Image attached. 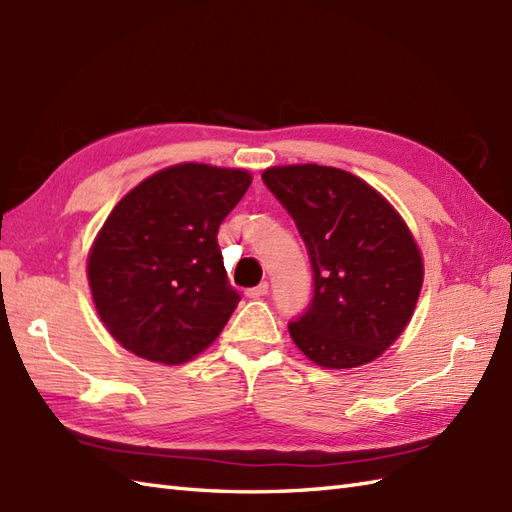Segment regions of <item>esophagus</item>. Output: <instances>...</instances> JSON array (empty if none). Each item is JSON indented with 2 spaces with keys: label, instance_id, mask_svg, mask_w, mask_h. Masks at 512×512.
<instances>
[{
  "label": "esophagus",
  "instance_id": "34e87169",
  "mask_svg": "<svg viewBox=\"0 0 512 512\" xmlns=\"http://www.w3.org/2000/svg\"><path fill=\"white\" fill-rule=\"evenodd\" d=\"M267 291H269V284L267 282H260L258 286H254V289H247V297H263V295H267Z\"/></svg>",
  "mask_w": 512,
  "mask_h": 512
}]
</instances>
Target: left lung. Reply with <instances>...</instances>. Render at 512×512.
I'll return each instance as SVG.
<instances>
[{
  "label": "left lung",
  "instance_id": "left-lung-1",
  "mask_svg": "<svg viewBox=\"0 0 512 512\" xmlns=\"http://www.w3.org/2000/svg\"><path fill=\"white\" fill-rule=\"evenodd\" d=\"M263 182L293 217L313 267V299L289 323L291 339L326 369L376 360L408 326L423 284L421 252L404 219L343 169L269 167Z\"/></svg>",
  "mask_w": 512,
  "mask_h": 512
}]
</instances>
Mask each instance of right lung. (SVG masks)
Wrapping results in <instances>:
<instances>
[{
  "label": "right lung",
  "instance_id": "right-lung-1",
  "mask_svg": "<svg viewBox=\"0 0 512 512\" xmlns=\"http://www.w3.org/2000/svg\"><path fill=\"white\" fill-rule=\"evenodd\" d=\"M249 184L243 169L182 162L112 208L86 273L99 319L128 352L180 365L221 334L241 295L228 284L217 232Z\"/></svg>",
  "mask_w": 512,
  "mask_h": 512
}]
</instances>
